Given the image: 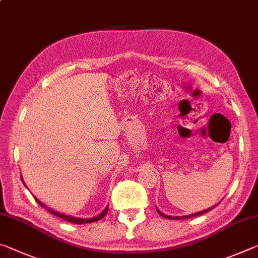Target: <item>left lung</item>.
<instances>
[{
	"label": "left lung",
	"instance_id": "obj_1",
	"mask_svg": "<svg viewBox=\"0 0 258 258\" xmlns=\"http://www.w3.org/2000/svg\"><path fill=\"white\" fill-rule=\"evenodd\" d=\"M220 204V203H218ZM218 204H216L215 206H213V207H209V208H207V209H205V211H202V212H198V213H195V214H191V215H184V216H171V215H165L164 213H161L158 208L156 207V209H157V212H158V214L160 216H163V217H166V218H168V220H184V218H191V217H196V216H199V215H203V214H205V213H207V212H209L211 211V209H213L214 207H216Z\"/></svg>",
	"mask_w": 258,
	"mask_h": 258
}]
</instances>
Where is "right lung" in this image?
Returning a JSON list of instances; mask_svg holds the SVG:
<instances>
[{
  "label": "right lung",
  "instance_id": "1",
  "mask_svg": "<svg viewBox=\"0 0 258 258\" xmlns=\"http://www.w3.org/2000/svg\"><path fill=\"white\" fill-rule=\"evenodd\" d=\"M20 177H21V180H23V176H20ZM23 183H25L24 180H23ZM25 185H26V184H25ZM35 200H36V202L38 203V205H40L41 207L45 208L47 212H50L51 214H53V215H55L56 217H60V218H62V220H66V221L72 222V223H75V224L93 223V222H97V221H99V220H101V218L107 214V212H108V206H109V205H107V207L104 208L103 211H102L101 213H100L99 215H97V216H94V217H92V218H82V217H75V216H72V215H66V214H63V213L56 212V211H54V209H52V208H50V207L45 206V205L43 204V203L41 202V200H38L36 197H35Z\"/></svg>",
  "mask_w": 258,
  "mask_h": 258
}]
</instances>
